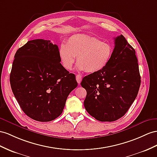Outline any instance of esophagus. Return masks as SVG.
Segmentation results:
<instances>
[{
    "label": "esophagus",
    "mask_w": 157,
    "mask_h": 157,
    "mask_svg": "<svg viewBox=\"0 0 157 157\" xmlns=\"http://www.w3.org/2000/svg\"><path fill=\"white\" fill-rule=\"evenodd\" d=\"M76 80H77L78 84H79L80 83H81V81H82V76H81V75H76Z\"/></svg>",
    "instance_id": "obj_1"
}]
</instances>
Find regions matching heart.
<instances>
[{
	"mask_svg": "<svg viewBox=\"0 0 157 157\" xmlns=\"http://www.w3.org/2000/svg\"><path fill=\"white\" fill-rule=\"evenodd\" d=\"M113 48L109 43L83 34H75L62 44L59 56L62 66L70 70L77 57V69L93 74L101 71L109 63L113 55Z\"/></svg>",
	"mask_w": 157,
	"mask_h": 157,
	"instance_id": "heart-1",
	"label": "heart"
}]
</instances>
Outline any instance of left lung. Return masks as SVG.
Segmentation results:
<instances>
[{"label":"left lung","instance_id":"1","mask_svg":"<svg viewBox=\"0 0 157 157\" xmlns=\"http://www.w3.org/2000/svg\"><path fill=\"white\" fill-rule=\"evenodd\" d=\"M115 39V48L107 66L84 77L81 86L87 91L84 107L100 121L122 117L135 101L140 85L135 50L123 35Z\"/></svg>","mask_w":157,"mask_h":157}]
</instances>
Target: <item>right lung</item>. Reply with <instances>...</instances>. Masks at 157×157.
<instances>
[{
  "label": "right lung",
  "mask_w": 157,
  "mask_h": 157,
  "mask_svg": "<svg viewBox=\"0 0 157 157\" xmlns=\"http://www.w3.org/2000/svg\"><path fill=\"white\" fill-rule=\"evenodd\" d=\"M60 62L58 46L50 40H30L16 52L10 86L20 107L31 119L48 122L59 117L67 96L78 86L75 75Z\"/></svg>",
  "instance_id": "obj_1"
}]
</instances>
